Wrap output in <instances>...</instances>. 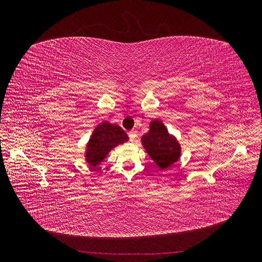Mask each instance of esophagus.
<instances>
[{"instance_id":"1","label":"esophagus","mask_w":262,"mask_h":262,"mask_svg":"<svg viewBox=\"0 0 262 262\" xmlns=\"http://www.w3.org/2000/svg\"><path fill=\"white\" fill-rule=\"evenodd\" d=\"M128 134H129V138H130V141H131V142H136V141H137L138 134H137V131H136V130H131Z\"/></svg>"}]
</instances>
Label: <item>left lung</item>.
Wrapping results in <instances>:
<instances>
[{"label":"left lung","instance_id":"8db88e82","mask_svg":"<svg viewBox=\"0 0 262 262\" xmlns=\"http://www.w3.org/2000/svg\"><path fill=\"white\" fill-rule=\"evenodd\" d=\"M141 142L148 156L161 169L168 168L180 158L181 146L179 142L157 119L149 122V130L142 136Z\"/></svg>","mask_w":262,"mask_h":262}]
</instances>
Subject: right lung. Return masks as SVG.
<instances>
[{"label":"right lung","mask_w":262,"mask_h":262,"mask_svg":"<svg viewBox=\"0 0 262 262\" xmlns=\"http://www.w3.org/2000/svg\"><path fill=\"white\" fill-rule=\"evenodd\" d=\"M129 141V137L121 126L104 121L94 129L86 144L85 161L91 167L97 166L105 160L108 153L119 144Z\"/></svg>","instance_id":"1"}]
</instances>
